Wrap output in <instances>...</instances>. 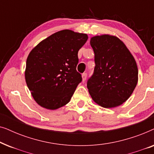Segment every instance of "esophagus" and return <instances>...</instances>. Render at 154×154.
Returning <instances> with one entry per match:
<instances>
[{"instance_id": "34e87169", "label": "esophagus", "mask_w": 154, "mask_h": 154, "mask_svg": "<svg viewBox=\"0 0 154 154\" xmlns=\"http://www.w3.org/2000/svg\"><path fill=\"white\" fill-rule=\"evenodd\" d=\"M82 78H83V81H85L86 80V78H87V73H83V74H82Z\"/></svg>"}]
</instances>
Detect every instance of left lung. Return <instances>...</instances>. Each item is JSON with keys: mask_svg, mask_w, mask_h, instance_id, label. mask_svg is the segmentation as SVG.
I'll use <instances>...</instances> for the list:
<instances>
[{"mask_svg": "<svg viewBox=\"0 0 154 154\" xmlns=\"http://www.w3.org/2000/svg\"><path fill=\"white\" fill-rule=\"evenodd\" d=\"M90 45L95 66L87 81L89 93L101 106H119L130 97L137 83L135 60L125 44L116 36L92 37Z\"/></svg>", "mask_w": 154, "mask_h": 154, "instance_id": "8db88e82", "label": "left lung"}]
</instances>
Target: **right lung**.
<instances>
[{"mask_svg": "<svg viewBox=\"0 0 154 154\" xmlns=\"http://www.w3.org/2000/svg\"><path fill=\"white\" fill-rule=\"evenodd\" d=\"M87 40V34L66 29L43 40L29 53L25 79L41 106L54 110L69 102L82 81L76 70L78 52Z\"/></svg>", "mask_w": 154, "mask_h": 154, "instance_id": "1", "label": "right lung"}]
</instances>
